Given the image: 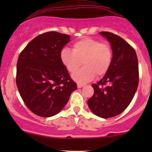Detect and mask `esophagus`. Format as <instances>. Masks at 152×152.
I'll return each instance as SVG.
<instances>
[{
	"instance_id": "1",
	"label": "esophagus",
	"mask_w": 152,
	"mask_h": 152,
	"mask_svg": "<svg viewBox=\"0 0 152 152\" xmlns=\"http://www.w3.org/2000/svg\"><path fill=\"white\" fill-rule=\"evenodd\" d=\"M85 85H82V84H77V87L78 88H81V87H84Z\"/></svg>"
}]
</instances>
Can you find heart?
Returning <instances> with one entry per match:
<instances>
[{
    "mask_svg": "<svg viewBox=\"0 0 152 152\" xmlns=\"http://www.w3.org/2000/svg\"><path fill=\"white\" fill-rule=\"evenodd\" d=\"M60 59L67 71L73 73L82 64L84 67L73 75L79 84L90 82L95 76L101 77L108 72L113 60V50L107 43L97 39L83 38L73 45V50L64 48Z\"/></svg>",
    "mask_w": 152,
    "mask_h": 152,
    "instance_id": "b5f03b06",
    "label": "heart"
}]
</instances>
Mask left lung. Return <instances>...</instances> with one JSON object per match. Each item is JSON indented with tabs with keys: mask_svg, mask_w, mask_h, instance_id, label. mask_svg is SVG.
Here are the masks:
<instances>
[{
	"mask_svg": "<svg viewBox=\"0 0 152 152\" xmlns=\"http://www.w3.org/2000/svg\"><path fill=\"white\" fill-rule=\"evenodd\" d=\"M111 45L113 60L108 72L97 84L87 101L90 110L102 118L114 117L125 110L137 91L138 60L135 50L124 39L107 31L100 32Z\"/></svg>",
	"mask_w": 152,
	"mask_h": 152,
	"instance_id": "obj_1",
	"label": "left lung"
}]
</instances>
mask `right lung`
Returning <instances> with one entry per match:
<instances>
[{
  "mask_svg": "<svg viewBox=\"0 0 152 152\" xmlns=\"http://www.w3.org/2000/svg\"><path fill=\"white\" fill-rule=\"evenodd\" d=\"M70 38L59 32H46L32 39L18 57V91L37 115L51 117L59 113L77 89L60 59L61 50Z\"/></svg>",
  "mask_w": 152,
  "mask_h": 152,
  "instance_id": "right-lung-1",
  "label": "right lung"
}]
</instances>
